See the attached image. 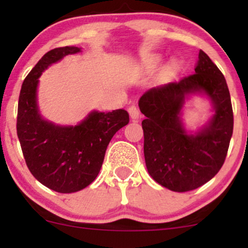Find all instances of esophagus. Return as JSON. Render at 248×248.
<instances>
[{"label":"esophagus","instance_id":"esophagus-1","mask_svg":"<svg viewBox=\"0 0 248 248\" xmlns=\"http://www.w3.org/2000/svg\"><path fill=\"white\" fill-rule=\"evenodd\" d=\"M128 113H129L130 118H132L133 120H138V119L140 118V110H139V108L136 106H130L128 108Z\"/></svg>","mask_w":248,"mask_h":248}]
</instances>
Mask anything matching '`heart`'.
<instances>
[{
    "mask_svg": "<svg viewBox=\"0 0 248 248\" xmlns=\"http://www.w3.org/2000/svg\"><path fill=\"white\" fill-rule=\"evenodd\" d=\"M161 62V57H158V56H153L152 58L149 59V61H148V65H150V66H156V65H158ZM173 67H175V64H173V62H171V64L169 65V70H171V69H173Z\"/></svg>",
    "mask_w": 248,
    "mask_h": 248,
    "instance_id": "heart-1",
    "label": "heart"
}]
</instances>
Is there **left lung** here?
Wrapping results in <instances>:
<instances>
[{"mask_svg": "<svg viewBox=\"0 0 248 248\" xmlns=\"http://www.w3.org/2000/svg\"><path fill=\"white\" fill-rule=\"evenodd\" d=\"M193 95L206 96L214 114L199 130L187 131L184 105ZM144 160L148 172L162 186L176 192L195 190L220 170L233 133V112L223 73L199 51L195 73L178 82L146 91L139 100Z\"/></svg>", "mask_w": 248, "mask_h": 248, "instance_id": "1", "label": "left lung"}]
</instances>
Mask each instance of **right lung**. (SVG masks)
<instances>
[{"instance_id": "1", "label": "right lung", "mask_w": 248, "mask_h": 248, "mask_svg": "<svg viewBox=\"0 0 248 248\" xmlns=\"http://www.w3.org/2000/svg\"><path fill=\"white\" fill-rule=\"evenodd\" d=\"M80 47H57L45 53L24 79L18 99L17 136L25 163L37 181L53 191L71 193L90 186L100 171L107 146L129 122L127 110H92L76 126L56 124L39 112V77Z\"/></svg>"}]
</instances>
